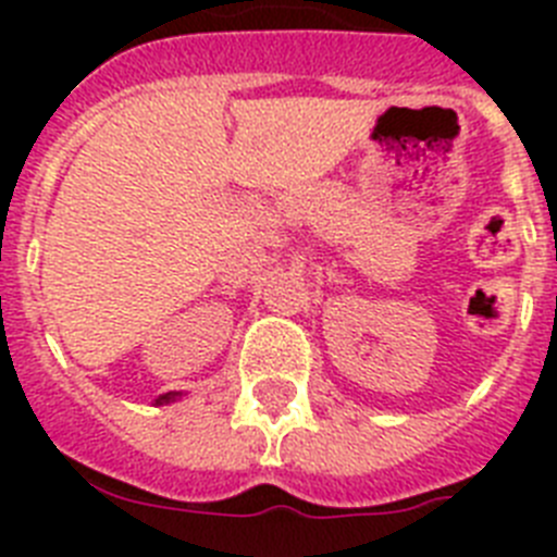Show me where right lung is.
Segmentation results:
<instances>
[{
	"instance_id": "add662e5",
	"label": "right lung",
	"mask_w": 557,
	"mask_h": 557,
	"mask_svg": "<svg viewBox=\"0 0 557 557\" xmlns=\"http://www.w3.org/2000/svg\"><path fill=\"white\" fill-rule=\"evenodd\" d=\"M178 396H181V393H175V391L164 393V396L156 398V405H170V401H175V398H178Z\"/></svg>"
}]
</instances>
